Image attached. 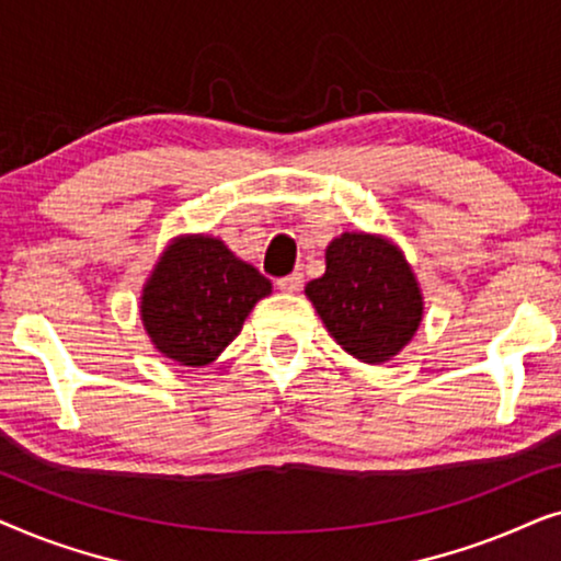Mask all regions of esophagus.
<instances>
[{
    "label": "esophagus",
    "instance_id": "34e87169",
    "mask_svg": "<svg viewBox=\"0 0 561 561\" xmlns=\"http://www.w3.org/2000/svg\"><path fill=\"white\" fill-rule=\"evenodd\" d=\"M301 286H304V273H290L286 278L278 280V290H283V294H296Z\"/></svg>",
    "mask_w": 561,
    "mask_h": 561
}]
</instances>
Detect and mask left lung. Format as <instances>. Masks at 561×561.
<instances>
[{"label":"left lung","instance_id":"1","mask_svg":"<svg viewBox=\"0 0 561 561\" xmlns=\"http://www.w3.org/2000/svg\"><path fill=\"white\" fill-rule=\"evenodd\" d=\"M304 294L334 342L359 363L393 359L424 321L416 273L393 240L342 232L327 248V271Z\"/></svg>","mask_w":561,"mask_h":561}]
</instances>
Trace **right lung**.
Listing matches in <instances>:
<instances>
[{
    "mask_svg": "<svg viewBox=\"0 0 561 561\" xmlns=\"http://www.w3.org/2000/svg\"><path fill=\"white\" fill-rule=\"evenodd\" d=\"M273 283L211 234H179L160 252L140 296L152 347L186 367L211 365L242 332Z\"/></svg>",
    "mask_w": 561,
    "mask_h": 561,
    "instance_id": "right-lung-1",
    "label": "right lung"
}]
</instances>
